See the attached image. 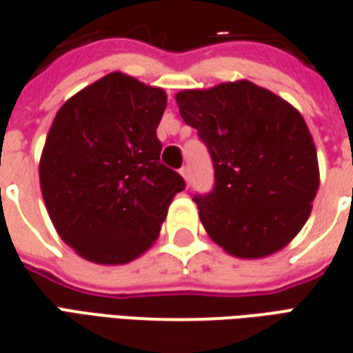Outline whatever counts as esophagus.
Listing matches in <instances>:
<instances>
[{
	"label": "esophagus",
	"instance_id": "34e87169",
	"mask_svg": "<svg viewBox=\"0 0 353 353\" xmlns=\"http://www.w3.org/2000/svg\"><path fill=\"white\" fill-rule=\"evenodd\" d=\"M180 174H182V179L190 184V179H191V174H190V168H182L180 169Z\"/></svg>",
	"mask_w": 353,
	"mask_h": 353
}]
</instances>
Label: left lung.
<instances>
[{
  "label": "left lung",
  "instance_id": "8db88e82",
  "mask_svg": "<svg viewBox=\"0 0 353 353\" xmlns=\"http://www.w3.org/2000/svg\"><path fill=\"white\" fill-rule=\"evenodd\" d=\"M174 98L215 168L213 191L193 199L211 241L239 259L288 246L319 190L317 151L303 114L248 80L185 89Z\"/></svg>",
  "mask_w": 353,
  "mask_h": 353
}]
</instances>
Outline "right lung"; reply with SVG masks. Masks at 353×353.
Wrapping results in <instances>:
<instances>
[{"mask_svg": "<svg viewBox=\"0 0 353 353\" xmlns=\"http://www.w3.org/2000/svg\"><path fill=\"white\" fill-rule=\"evenodd\" d=\"M165 91L111 72L56 112L39 159L45 208L61 241L114 266L145 253L184 179L160 162Z\"/></svg>", "mask_w": 353, "mask_h": 353, "instance_id": "1", "label": "right lung"}]
</instances>
